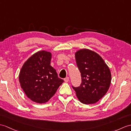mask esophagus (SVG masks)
<instances>
[{"label": "esophagus", "instance_id": "34e87169", "mask_svg": "<svg viewBox=\"0 0 131 131\" xmlns=\"http://www.w3.org/2000/svg\"><path fill=\"white\" fill-rule=\"evenodd\" d=\"M63 80H64L65 82H68L69 81V77H66Z\"/></svg>", "mask_w": 131, "mask_h": 131}]
</instances>
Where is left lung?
<instances>
[{
    "mask_svg": "<svg viewBox=\"0 0 131 131\" xmlns=\"http://www.w3.org/2000/svg\"><path fill=\"white\" fill-rule=\"evenodd\" d=\"M75 59L81 83L79 86L72 87L80 102L95 103L105 95L110 86V70L101 56L90 50H79L75 53Z\"/></svg>",
    "mask_w": 131,
    "mask_h": 131,
    "instance_id": "1",
    "label": "left lung"
}]
</instances>
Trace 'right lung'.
Masks as SVG:
<instances>
[{
  "label": "right lung",
  "instance_id": "obj_1",
  "mask_svg": "<svg viewBox=\"0 0 131 131\" xmlns=\"http://www.w3.org/2000/svg\"><path fill=\"white\" fill-rule=\"evenodd\" d=\"M51 53L38 51L24 63L19 75L21 88L32 101L45 103L53 96L63 81L50 65Z\"/></svg>",
  "mask_w": 131,
  "mask_h": 131
}]
</instances>
